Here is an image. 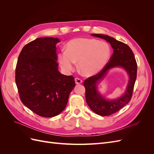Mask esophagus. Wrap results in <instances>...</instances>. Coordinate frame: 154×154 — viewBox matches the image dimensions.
Wrapping results in <instances>:
<instances>
[{"label":"esophagus","instance_id":"34e87169","mask_svg":"<svg viewBox=\"0 0 154 154\" xmlns=\"http://www.w3.org/2000/svg\"><path fill=\"white\" fill-rule=\"evenodd\" d=\"M74 80H75V83H76V84H80V83L82 82V80H81V79L78 78H76L75 79H74Z\"/></svg>","mask_w":154,"mask_h":154}]
</instances>
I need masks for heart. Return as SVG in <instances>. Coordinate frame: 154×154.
<instances>
[{
	"label": "heart",
	"instance_id": "obj_1",
	"mask_svg": "<svg viewBox=\"0 0 154 154\" xmlns=\"http://www.w3.org/2000/svg\"><path fill=\"white\" fill-rule=\"evenodd\" d=\"M110 48L105 42L79 38L69 41L66 51L58 54V60L64 71L71 72L75 62L85 75L92 76L104 68L110 57Z\"/></svg>",
	"mask_w": 154,
	"mask_h": 154
}]
</instances>
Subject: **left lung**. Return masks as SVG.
<instances>
[{
  "label": "left lung",
  "mask_w": 154,
  "mask_h": 154,
  "mask_svg": "<svg viewBox=\"0 0 154 154\" xmlns=\"http://www.w3.org/2000/svg\"><path fill=\"white\" fill-rule=\"evenodd\" d=\"M92 36L103 38L110 44L114 53L104 68L98 73L88 77L84 81L85 98L90 109L101 116H110L117 112L129 103L132 96L135 82L137 78V62L132 49L128 45L107 35L92 34ZM122 66L129 74L130 80L125 94L120 99L113 101L106 100L97 91L96 83L106 75L108 70L114 66Z\"/></svg>",
  "instance_id": "left-lung-1"
}]
</instances>
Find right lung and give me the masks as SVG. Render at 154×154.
I'll use <instances>...</instances> for the list:
<instances>
[{"label": "right lung", "mask_w": 154, "mask_h": 154, "mask_svg": "<svg viewBox=\"0 0 154 154\" xmlns=\"http://www.w3.org/2000/svg\"><path fill=\"white\" fill-rule=\"evenodd\" d=\"M55 38H38L26 44L18 56L15 82L22 103L36 114L51 118L67 105L75 86L72 76L58 70Z\"/></svg>", "instance_id": "1"}]
</instances>
